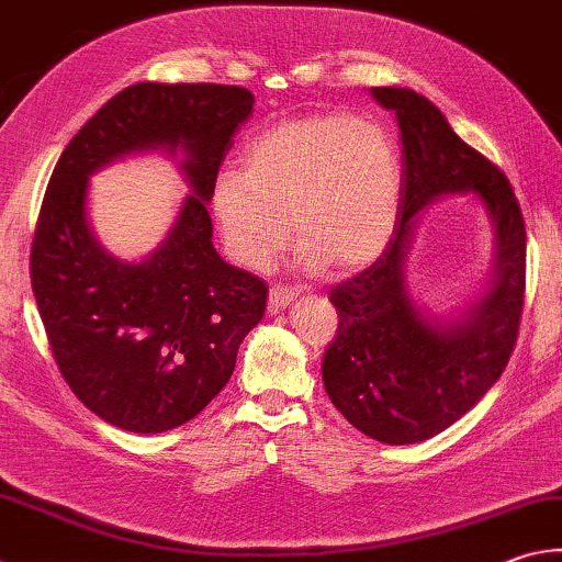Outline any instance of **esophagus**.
<instances>
[{
    "label": "esophagus",
    "instance_id": "34e87169",
    "mask_svg": "<svg viewBox=\"0 0 562 562\" xmlns=\"http://www.w3.org/2000/svg\"><path fill=\"white\" fill-rule=\"evenodd\" d=\"M295 291H291V289H285V285H271V291H269V311L271 313H279L281 308H285V305H289L293 299H295Z\"/></svg>",
    "mask_w": 562,
    "mask_h": 562
}]
</instances>
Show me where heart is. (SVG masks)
Here are the masks:
<instances>
[{"label": "heart", "instance_id": "heart-1", "mask_svg": "<svg viewBox=\"0 0 562 562\" xmlns=\"http://www.w3.org/2000/svg\"><path fill=\"white\" fill-rule=\"evenodd\" d=\"M401 183V156L384 126L323 112L259 134L245 171L217 176L213 215L232 259L247 269L277 259L293 222L305 269L359 271L389 247Z\"/></svg>", "mask_w": 562, "mask_h": 562}]
</instances>
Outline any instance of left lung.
Listing matches in <instances>:
<instances>
[{"label":"left lung","instance_id":"1","mask_svg":"<svg viewBox=\"0 0 562 562\" xmlns=\"http://www.w3.org/2000/svg\"><path fill=\"white\" fill-rule=\"evenodd\" d=\"M396 112L404 183L386 251L335 285L337 335L325 349L323 384L335 408L386 446H413L460 420L499 381L514 352L526 289V227L504 173L452 132L446 114L408 88H374ZM448 194H472L495 235L491 281L458 316L412 299L405 257L417 215Z\"/></svg>","mask_w":562,"mask_h":562}]
</instances>
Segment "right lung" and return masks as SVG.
<instances>
[{
  "instance_id": "add662e5",
  "label": "right lung",
  "mask_w": 562,
  "mask_h": 562,
  "mask_svg": "<svg viewBox=\"0 0 562 562\" xmlns=\"http://www.w3.org/2000/svg\"><path fill=\"white\" fill-rule=\"evenodd\" d=\"M247 88L136 82L104 102L60 154L31 247V289L63 379L94 416L130 432L195 418L235 372L267 308V283L213 247L217 171ZM181 155L191 193L151 255L120 260L87 220L89 176L120 157Z\"/></svg>"
}]
</instances>
